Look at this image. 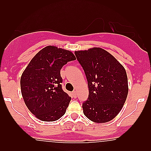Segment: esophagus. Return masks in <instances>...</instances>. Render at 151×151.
<instances>
[{"instance_id": "1", "label": "esophagus", "mask_w": 151, "mask_h": 151, "mask_svg": "<svg viewBox=\"0 0 151 151\" xmlns=\"http://www.w3.org/2000/svg\"><path fill=\"white\" fill-rule=\"evenodd\" d=\"M72 94H73V96H74V98H77V92H76V91H73Z\"/></svg>"}]
</instances>
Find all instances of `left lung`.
<instances>
[{
  "instance_id": "obj_1",
  "label": "left lung",
  "mask_w": 151,
  "mask_h": 151,
  "mask_svg": "<svg viewBox=\"0 0 151 151\" xmlns=\"http://www.w3.org/2000/svg\"><path fill=\"white\" fill-rule=\"evenodd\" d=\"M85 71L89 95L83 113L91 121L106 123L117 116L127 98L126 70L114 56L100 47L74 52Z\"/></svg>"
}]
</instances>
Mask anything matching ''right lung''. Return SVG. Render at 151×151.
<instances>
[{
	"label": "right lung",
	"instance_id": "1",
	"mask_svg": "<svg viewBox=\"0 0 151 151\" xmlns=\"http://www.w3.org/2000/svg\"><path fill=\"white\" fill-rule=\"evenodd\" d=\"M76 60L69 50L47 46L32 58L20 79L25 105L38 119L55 121L65 113L71 97L63 91L60 69Z\"/></svg>",
	"mask_w": 151,
	"mask_h": 151
}]
</instances>
